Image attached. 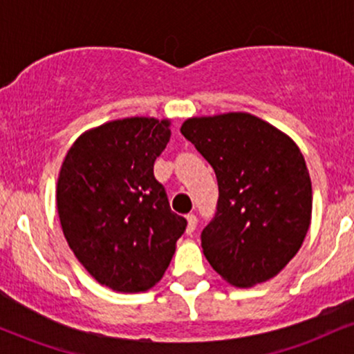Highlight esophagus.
<instances>
[{
	"instance_id": "34e87169",
	"label": "esophagus",
	"mask_w": 354,
	"mask_h": 354,
	"mask_svg": "<svg viewBox=\"0 0 354 354\" xmlns=\"http://www.w3.org/2000/svg\"><path fill=\"white\" fill-rule=\"evenodd\" d=\"M186 219H188V226H186V233L191 234L194 231V228H196V223H198V218L194 216L193 213H189L188 216H186Z\"/></svg>"
}]
</instances>
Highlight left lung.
<instances>
[{"instance_id":"1","label":"left lung","mask_w":354,"mask_h":354,"mask_svg":"<svg viewBox=\"0 0 354 354\" xmlns=\"http://www.w3.org/2000/svg\"><path fill=\"white\" fill-rule=\"evenodd\" d=\"M181 133L213 166L216 214L201 233L203 253L239 288L268 281L301 248L313 191L296 143L250 113L189 118Z\"/></svg>"}]
</instances>
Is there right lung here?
<instances>
[{"label":"right lung","mask_w":354,"mask_h":354,"mask_svg":"<svg viewBox=\"0 0 354 354\" xmlns=\"http://www.w3.org/2000/svg\"><path fill=\"white\" fill-rule=\"evenodd\" d=\"M169 136V120L109 121L83 133L61 165L56 206L64 238L84 270L113 291L153 288L186 230L153 173Z\"/></svg>","instance_id":"obj_1"}]
</instances>
